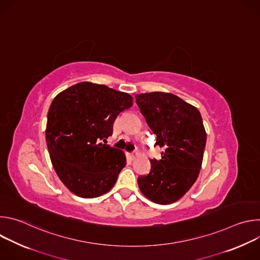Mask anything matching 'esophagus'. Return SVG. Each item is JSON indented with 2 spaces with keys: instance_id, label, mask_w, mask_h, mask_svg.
I'll list each match as a JSON object with an SVG mask.
<instances>
[{
  "instance_id": "esophagus-1",
  "label": "esophagus",
  "mask_w": 260,
  "mask_h": 260,
  "mask_svg": "<svg viewBox=\"0 0 260 260\" xmlns=\"http://www.w3.org/2000/svg\"><path fill=\"white\" fill-rule=\"evenodd\" d=\"M126 156H127V158L129 159V160H134L135 158H136V156H137V153H127L126 154Z\"/></svg>"
}]
</instances>
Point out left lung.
I'll list each match as a JSON object with an SVG mask.
<instances>
[{
	"label": "left lung",
	"instance_id": "8db88e82",
	"mask_svg": "<svg viewBox=\"0 0 260 260\" xmlns=\"http://www.w3.org/2000/svg\"><path fill=\"white\" fill-rule=\"evenodd\" d=\"M147 124L164 148L161 158L151 159L149 174L140 176L141 192L153 203L169 205L186 193L200 174L207 135L200 111L168 92L136 94Z\"/></svg>",
	"mask_w": 260,
	"mask_h": 260
}]
</instances>
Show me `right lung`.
<instances>
[{
	"instance_id": "1",
	"label": "right lung",
	"mask_w": 260,
	"mask_h": 260,
	"mask_svg": "<svg viewBox=\"0 0 260 260\" xmlns=\"http://www.w3.org/2000/svg\"><path fill=\"white\" fill-rule=\"evenodd\" d=\"M132 106L128 93L90 82L73 85L53 99L46 143L52 166L71 192L92 199L114 186L126 158L101 141L112 136L116 117Z\"/></svg>"
}]
</instances>
